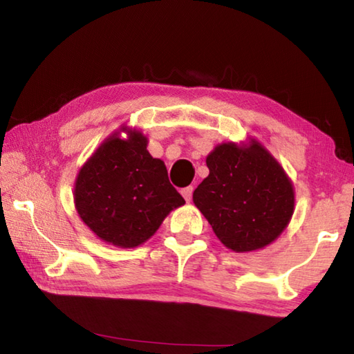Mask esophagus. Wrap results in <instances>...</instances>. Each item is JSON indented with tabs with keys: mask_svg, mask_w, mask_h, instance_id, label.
Here are the masks:
<instances>
[{
	"mask_svg": "<svg viewBox=\"0 0 354 354\" xmlns=\"http://www.w3.org/2000/svg\"><path fill=\"white\" fill-rule=\"evenodd\" d=\"M181 194H183L185 201H190L192 200V194H194V187H192V185H189V187H184L181 190Z\"/></svg>",
	"mask_w": 354,
	"mask_h": 354,
	"instance_id": "obj_1",
	"label": "esophagus"
}]
</instances>
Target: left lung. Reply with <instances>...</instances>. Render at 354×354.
Returning a JSON list of instances; mask_svg holds the SVG:
<instances>
[{"instance_id":"obj_1","label":"left lung","mask_w":354,"mask_h":354,"mask_svg":"<svg viewBox=\"0 0 354 354\" xmlns=\"http://www.w3.org/2000/svg\"><path fill=\"white\" fill-rule=\"evenodd\" d=\"M207 178L194 203L218 241L236 253L277 241L295 211V190L283 165L256 139L225 142L207 154Z\"/></svg>"}]
</instances>
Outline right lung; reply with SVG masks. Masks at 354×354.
Masks as SVG:
<instances>
[{
    "label": "right lung",
    "instance_id": "1",
    "mask_svg": "<svg viewBox=\"0 0 354 354\" xmlns=\"http://www.w3.org/2000/svg\"><path fill=\"white\" fill-rule=\"evenodd\" d=\"M147 147L142 131L122 127L77 171L76 212L95 236L113 247H139L185 203L170 184L164 160L153 158Z\"/></svg>",
    "mask_w": 354,
    "mask_h": 354
}]
</instances>
